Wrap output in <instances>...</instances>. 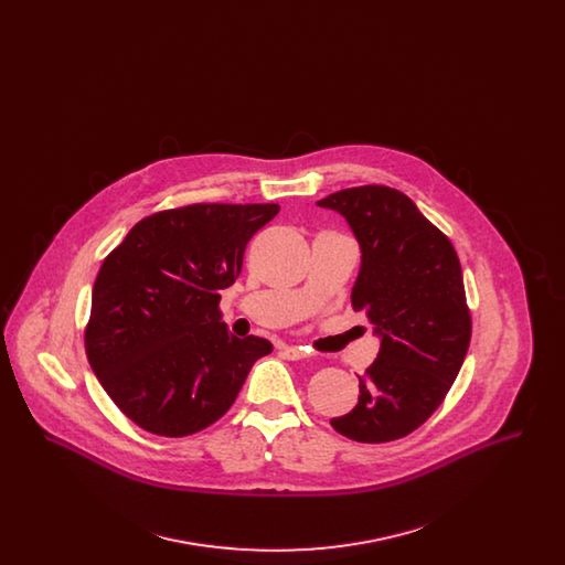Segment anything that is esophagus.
Here are the masks:
<instances>
[{
	"instance_id": "1",
	"label": "esophagus",
	"mask_w": 565,
	"mask_h": 565,
	"mask_svg": "<svg viewBox=\"0 0 565 565\" xmlns=\"http://www.w3.org/2000/svg\"><path fill=\"white\" fill-rule=\"evenodd\" d=\"M281 355L286 360H302V358H309V353L300 348H281Z\"/></svg>"
}]
</instances>
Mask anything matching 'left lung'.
Masks as SVG:
<instances>
[{"instance_id":"obj_1","label":"left lung","mask_w":565,"mask_h":565,"mask_svg":"<svg viewBox=\"0 0 565 565\" xmlns=\"http://www.w3.org/2000/svg\"><path fill=\"white\" fill-rule=\"evenodd\" d=\"M350 222L362 249L351 307L381 337L360 376L358 404L330 419L358 443H390L428 422L445 401L470 345L456 247L401 190L369 184L318 201Z\"/></svg>"}]
</instances>
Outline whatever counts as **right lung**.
Here are the masks:
<instances>
[{"label": "right lung", "instance_id": "1", "mask_svg": "<svg viewBox=\"0 0 565 565\" xmlns=\"http://www.w3.org/2000/svg\"><path fill=\"white\" fill-rule=\"evenodd\" d=\"M277 203H192L139 220L93 286L84 350L114 404L141 430L182 438L235 403L267 339L220 322V290Z\"/></svg>", "mask_w": 565, "mask_h": 565}]
</instances>
